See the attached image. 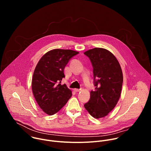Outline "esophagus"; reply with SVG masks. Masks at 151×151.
Masks as SVG:
<instances>
[{
	"mask_svg": "<svg viewBox=\"0 0 151 151\" xmlns=\"http://www.w3.org/2000/svg\"><path fill=\"white\" fill-rule=\"evenodd\" d=\"M74 91H75V92H79V91H81V89H74Z\"/></svg>",
	"mask_w": 151,
	"mask_h": 151,
	"instance_id": "esophagus-1",
	"label": "esophagus"
}]
</instances>
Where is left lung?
<instances>
[{
    "label": "left lung",
    "instance_id": "obj_1",
    "mask_svg": "<svg viewBox=\"0 0 151 151\" xmlns=\"http://www.w3.org/2000/svg\"><path fill=\"white\" fill-rule=\"evenodd\" d=\"M83 54L91 62L96 87L84 107L93 117L99 119L106 116L117 104L123 82L122 72L116 58L108 50L95 48Z\"/></svg>",
    "mask_w": 151,
    "mask_h": 151
}]
</instances>
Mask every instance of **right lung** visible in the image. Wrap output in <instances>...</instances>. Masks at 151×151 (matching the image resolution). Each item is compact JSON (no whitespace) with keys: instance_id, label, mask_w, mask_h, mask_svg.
<instances>
[{"instance_id":"right-lung-1","label":"right lung","mask_w":151,"mask_h":151,"mask_svg":"<svg viewBox=\"0 0 151 151\" xmlns=\"http://www.w3.org/2000/svg\"><path fill=\"white\" fill-rule=\"evenodd\" d=\"M78 53L70 50H52L43 55L37 64L33 75L32 91L39 107L49 115L58 112L72 96L66 85L60 83L65 77L64 68Z\"/></svg>"}]
</instances>
